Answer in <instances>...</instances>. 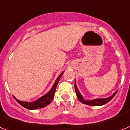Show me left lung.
I'll return each mask as SVG.
<instances>
[{"instance_id": "obj_1", "label": "left lung", "mask_w": 130, "mask_h": 130, "mask_svg": "<svg viewBox=\"0 0 130 130\" xmlns=\"http://www.w3.org/2000/svg\"><path fill=\"white\" fill-rule=\"evenodd\" d=\"M74 87H75V91H76V95L78 97V100L80 101L81 102L83 103V104H87V105H90V106H102V105H104L105 104H106L108 102L111 100L112 99L115 97L117 91H116L115 93L112 95L110 97H109L108 98H104V99H95V100H91V101H87L84 100L83 98V96L81 95V94L80 93V92L78 91V89H77V87H76V84L75 83V85H74Z\"/></svg>"}]
</instances>
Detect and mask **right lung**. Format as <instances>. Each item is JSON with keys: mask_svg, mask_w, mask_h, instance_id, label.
<instances>
[{"mask_svg": "<svg viewBox=\"0 0 130 130\" xmlns=\"http://www.w3.org/2000/svg\"><path fill=\"white\" fill-rule=\"evenodd\" d=\"M63 73L58 76L56 80L55 81L53 87L51 89V90L50 91L47 93H46L45 95H43V97L39 98L38 100H37L36 101H35L33 102H22V101H20L18 100H17L16 98L13 97L15 98V100L20 104L23 107L29 109V110H35V109H38V108H41L43 107L46 106L48 104H50V102H52L53 100V98L54 97V93L56 91V86L58 85L60 78L62 76Z\"/></svg>", "mask_w": 130, "mask_h": 130, "instance_id": "1", "label": "right lung"}]
</instances>
